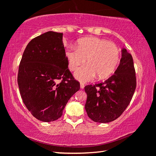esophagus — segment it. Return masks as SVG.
<instances>
[{"instance_id": "34e87169", "label": "esophagus", "mask_w": 156, "mask_h": 156, "mask_svg": "<svg viewBox=\"0 0 156 156\" xmlns=\"http://www.w3.org/2000/svg\"><path fill=\"white\" fill-rule=\"evenodd\" d=\"M84 87V84L83 83H80V88H81V89H83Z\"/></svg>"}]
</instances>
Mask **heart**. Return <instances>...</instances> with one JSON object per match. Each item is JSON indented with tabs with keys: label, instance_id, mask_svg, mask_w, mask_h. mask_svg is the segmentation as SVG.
I'll return each mask as SVG.
<instances>
[{
	"label": "heart",
	"instance_id": "1",
	"mask_svg": "<svg viewBox=\"0 0 156 156\" xmlns=\"http://www.w3.org/2000/svg\"><path fill=\"white\" fill-rule=\"evenodd\" d=\"M68 67L75 72V77L82 82H88L98 75L99 78L109 77L119 62L120 51L115 43L96 37H86L79 40L76 47L70 46L65 50Z\"/></svg>",
	"mask_w": 156,
	"mask_h": 156
}]
</instances>
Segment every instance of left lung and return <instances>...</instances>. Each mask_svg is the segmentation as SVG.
Segmentation results:
<instances>
[{
  "label": "left lung",
  "mask_w": 156,
  "mask_h": 156,
  "mask_svg": "<svg viewBox=\"0 0 156 156\" xmlns=\"http://www.w3.org/2000/svg\"><path fill=\"white\" fill-rule=\"evenodd\" d=\"M117 69L103 83L84 87L87 98L84 108L89 118L107 123L117 119L130 103L136 87L131 55L123 48Z\"/></svg>",
  "instance_id": "8db88e82"
}]
</instances>
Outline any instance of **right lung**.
<instances>
[{
    "label": "right lung",
    "instance_id": "obj_1",
    "mask_svg": "<svg viewBox=\"0 0 156 156\" xmlns=\"http://www.w3.org/2000/svg\"><path fill=\"white\" fill-rule=\"evenodd\" d=\"M62 33L47 31L33 38L20 60L18 84L23 102L43 122H52L63 109L80 83L68 69Z\"/></svg>",
    "mask_w": 156,
    "mask_h": 156
}]
</instances>
